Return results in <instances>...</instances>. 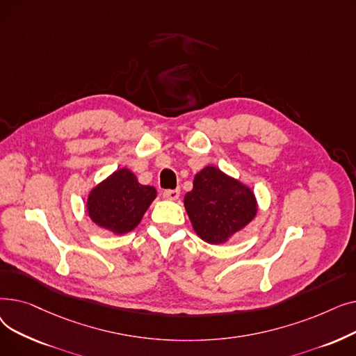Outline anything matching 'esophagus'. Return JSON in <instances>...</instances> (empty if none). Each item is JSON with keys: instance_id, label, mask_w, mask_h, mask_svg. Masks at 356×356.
I'll return each instance as SVG.
<instances>
[{"instance_id": "34e87169", "label": "esophagus", "mask_w": 356, "mask_h": 356, "mask_svg": "<svg viewBox=\"0 0 356 356\" xmlns=\"http://www.w3.org/2000/svg\"><path fill=\"white\" fill-rule=\"evenodd\" d=\"M180 196V191L175 189V191H164L163 192V197L167 200H177Z\"/></svg>"}]
</instances>
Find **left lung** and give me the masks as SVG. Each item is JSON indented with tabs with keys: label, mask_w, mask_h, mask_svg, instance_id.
Instances as JSON below:
<instances>
[{
	"label": "left lung",
	"mask_w": 356,
	"mask_h": 356,
	"mask_svg": "<svg viewBox=\"0 0 356 356\" xmlns=\"http://www.w3.org/2000/svg\"><path fill=\"white\" fill-rule=\"evenodd\" d=\"M184 208L197 236L219 245L250 225L258 203L250 186L207 165L196 173L193 189L184 195Z\"/></svg>",
	"instance_id": "1"
}]
</instances>
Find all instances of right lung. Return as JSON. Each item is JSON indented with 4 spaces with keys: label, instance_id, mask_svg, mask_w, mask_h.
Returning a JSON list of instances; mask_svg holds the SVG:
<instances>
[{
    "label": "right lung",
    "instance_id": "right-lung-1",
    "mask_svg": "<svg viewBox=\"0 0 356 356\" xmlns=\"http://www.w3.org/2000/svg\"><path fill=\"white\" fill-rule=\"evenodd\" d=\"M156 197L154 186L141 184L129 168L121 167L90 189L86 212L99 228L124 235L138 227Z\"/></svg>",
    "mask_w": 356,
    "mask_h": 356
}]
</instances>
